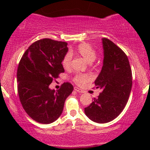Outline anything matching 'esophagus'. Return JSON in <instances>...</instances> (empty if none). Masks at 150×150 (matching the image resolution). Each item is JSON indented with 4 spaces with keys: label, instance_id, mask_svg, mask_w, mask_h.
Returning <instances> with one entry per match:
<instances>
[{
    "label": "esophagus",
    "instance_id": "34e87169",
    "mask_svg": "<svg viewBox=\"0 0 150 150\" xmlns=\"http://www.w3.org/2000/svg\"><path fill=\"white\" fill-rule=\"evenodd\" d=\"M74 90H75L76 91L79 92V93H84L83 90H82L81 89H80V88H79V87H74Z\"/></svg>",
    "mask_w": 150,
    "mask_h": 150
}]
</instances>
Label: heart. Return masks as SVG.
<instances>
[{
	"label": "heart",
	"instance_id": "obj_1",
	"mask_svg": "<svg viewBox=\"0 0 150 150\" xmlns=\"http://www.w3.org/2000/svg\"><path fill=\"white\" fill-rule=\"evenodd\" d=\"M75 53L83 57L88 63H93L96 60V56H97L96 51L94 50L93 47L87 43L80 44L76 49ZM71 60V55L69 52H67L63 57L62 61H61V64L65 69H69L70 67ZM90 79H91V77L89 75L83 74H77L74 77L73 81L77 85H83L87 82L90 81Z\"/></svg>",
	"mask_w": 150,
	"mask_h": 150
}]
</instances>
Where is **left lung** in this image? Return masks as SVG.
Segmentation results:
<instances>
[{
  "mask_svg": "<svg viewBox=\"0 0 150 150\" xmlns=\"http://www.w3.org/2000/svg\"><path fill=\"white\" fill-rule=\"evenodd\" d=\"M103 66L95 81L102 91L98 98L85 108L93 122L104 124L115 119L126 106L132 85V70L128 57L112 41L103 38Z\"/></svg>",
  "mask_w": 150,
  "mask_h": 150,
  "instance_id": "left-lung-1",
  "label": "left lung"
}]
</instances>
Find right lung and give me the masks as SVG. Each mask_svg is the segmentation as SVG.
Here are the masks:
<instances>
[{
	"mask_svg": "<svg viewBox=\"0 0 150 150\" xmlns=\"http://www.w3.org/2000/svg\"><path fill=\"white\" fill-rule=\"evenodd\" d=\"M67 43L48 38L33 43L20 59L17 71L18 93L22 107L37 122L48 124L62 113L66 98L73 91L71 83L59 90L49 85L64 72L61 61L68 51Z\"/></svg>",
	"mask_w": 150,
	"mask_h": 150,
	"instance_id": "obj_1",
	"label": "right lung"
}]
</instances>
